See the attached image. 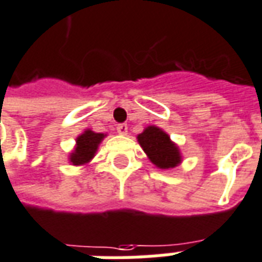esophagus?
Listing matches in <instances>:
<instances>
[{
	"mask_svg": "<svg viewBox=\"0 0 262 262\" xmlns=\"http://www.w3.org/2000/svg\"><path fill=\"white\" fill-rule=\"evenodd\" d=\"M117 132H118L119 135H127V125L126 123H118L117 125Z\"/></svg>",
	"mask_w": 262,
	"mask_h": 262,
	"instance_id": "obj_1",
	"label": "esophagus"
}]
</instances>
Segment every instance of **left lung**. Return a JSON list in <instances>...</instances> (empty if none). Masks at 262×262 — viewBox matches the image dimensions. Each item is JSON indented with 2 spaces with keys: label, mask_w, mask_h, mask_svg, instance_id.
Returning a JSON list of instances; mask_svg holds the SVG:
<instances>
[{
  "label": "left lung",
  "mask_w": 262,
  "mask_h": 262,
  "mask_svg": "<svg viewBox=\"0 0 262 262\" xmlns=\"http://www.w3.org/2000/svg\"><path fill=\"white\" fill-rule=\"evenodd\" d=\"M137 139L144 152L158 167L172 168L181 163L178 148L170 141L168 135L160 130L159 127L148 126Z\"/></svg>",
  "instance_id": "8db88e82"
}]
</instances>
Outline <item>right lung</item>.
Returning a JSON list of instances; mask_svg holds the SVG:
<instances>
[{
	"mask_svg": "<svg viewBox=\"0 0 262 262\" xmlns=\"http://www.w3.org/2000/svg\"><path fill=\"white\" fill-rule=\"evenodd\" d=\"M104 135L102 133H95L92 130H85L81 136L77 137V147L75 152L71 155V162L76 166L84 164L90 162L94 158L95 152L98 149L99 143L102 141Z\"/></svg>",
	"mask_w": 262,
	"mask_h": 262,
	"instance_id": "obj_1",
	"label": "right lung"
}]
</instances>
